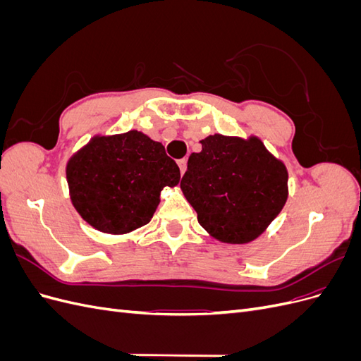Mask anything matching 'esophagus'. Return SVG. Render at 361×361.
Returning a JSON list of instances; mask_svg holds the SVG:
<instances>
[{
	"instance_id": "34e87169",
	"label": "esophagus",
	"mask_w": 361,
	"mask_h": 361,
	"mask_svg": "<svg viewBox=\"0 0 361 361\" xmlns=\"http://www.w3.org/2000/svg\"><path fill=\"white\" fill-rule=\"evenodd\" d=\"M178 166H179V169H180V173L183 174L185 171H187V159H185V158H183V159H179V161H178Z\"/></svg>"
}]
</instances>
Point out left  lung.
I'll return each instance as SVG.
<instances>
[{"label":"left lung","mask_w":361,"mask_h":361,"mask_svg":"<svg viewBox=\"0 0 361 361\" xmlns=\"http://www.w3.org/2000/svg\"><path fill=\"white\" fill-rule=\"evenodd\" d=\"M180 180L206 232L227 244L256 239L288 200V170L256 137L202 140Z\"/></svg>","instance_id":"1"}]
</instances>
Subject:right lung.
<instances>
[{
    "label": "right lung",
    "instance_id": "add662e5",
    "mask_svg": "<svg viewBox=\"0 0 361 361\" xmlns=\"http://www.w3.org/2000/svg\"><path fill=\"white\" fill-rule=\"evenodd\" d=\"M71 200L94 228L122 235L154 216L164 187L180 180L178 164L158 141L129 130L94 137L69 159Z\"/></svg>",
    "mask_w": 361,
    "mask_h": 361
}]
</instances>
